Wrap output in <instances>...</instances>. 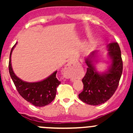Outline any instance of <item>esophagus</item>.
<instances>
[{"label":"esophagus","instance_id":"obj_1","mask_svg":"<svg viewBox=\"0 0 133 133\" xmlns=\"http://www.w3.org/2000/svg\"><path fill=\"white\" fill-rule=\"evenodd\" d=\"M64 74L65 77L70 78L73 80V68L71 64H69L65 67L64 69Z\"/></svg>","mask_w":133,"mask_h":133}]
</instances>
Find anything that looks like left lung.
Returning a JSON list of instances; mask_svg holds the SVG:
<instances>
[{
  "mask_svg": "<svg viewBox=\"0 0 133 133\" xmlns=\"http://www.w3.org/2000/svg\"><path fill=\"white\" fill-rule=\"evenodd\" d=\"M107 48L111 60L107 70L99 72L96 69L98 51H92L85 59L88 68L82 79L84 89L78 97L89 105H98L108 101L117 89L122 74L123 62L119 45L117 42L110 43Z\"/></svg>",
  "mask_w": 133,
  "mask_h": 133,
  "instance_id": "8db88e82",
  "label": "left lung"
}]
</instances>
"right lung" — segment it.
I'll list each match as a JSON object with an SVG mask.
<instances>
[{
	"label": "right lung",
	"mask_w": 133,
	"mask_h": 133,
	"mask_svg": "<svg viewBox=\"0 0 133 133\" xmlns=\"http://www.w3.org/2000/svg\"><path fill=\"white\" fill-rule=\"evenodd\" d=\"M15 44L10 52L9 62V71L11 78L18 91V93L26 101L36 107H43L50 104L55 99L57 94V88L60 84L57 78V71L44 80L36 82H28L16 76L11 66V57Z\"/></svg>",
	"instance_id": "add662e5"
}]
</instances>
